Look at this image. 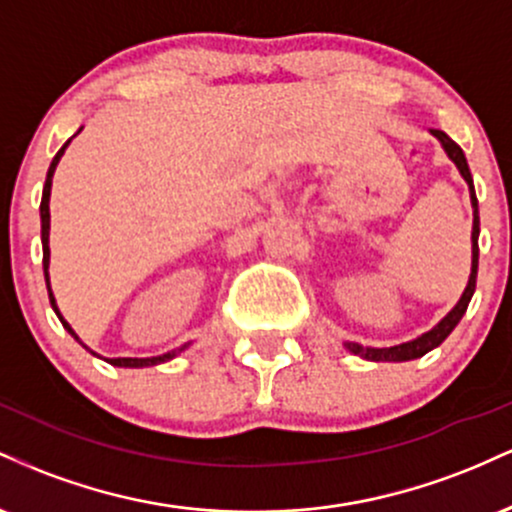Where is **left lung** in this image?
<instances>
[{
	"mask_svg": "<svg viewBox=\"0 0 512 512\" xmlns=\"http://www.w3.org/2000/svg\"><path fill=\"white\" fill-rule=\"evenodd\" d=\"M431 132H433V137H436L438 142L443 144L445 154L450 156V161L455 163L457 170H460V175L464 178V182H467V185H469V199H472V209H474L472 274H469L467 289H464L462 298H460V301H457L455 308H452L450 313L445 315L436 327H433V330H428L426 334H421V337L411 339V342L397 344V346H387V349H373V346H363V344H356V342H344V346L351 351V354L366 358V361H411V358H421L424 354H428V351H431V349H436V346H440V344L445 342V339H448V334L455 330L457 322H460L462 315L467 313V305H469V301H472L474 289H477V269H479V202H477V195H474L472 173H469L467 158H464V151L460 149V146L452 142L448 134L440 132V129H431Z\"/></svg>",
	"mask_w": 512,
	"mask_h": 512,
	"instance_id": "8db88e82",
	"label": "left lung"
}]
</instances>
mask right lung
Masks as SVG:
<instances>
[{"mask_svg":"<svg viewBox=\"0 0 512 512\" xmlns=\"http://www.w3.org/2000/svg\"><path fill=\"white\" fill-rule=\"evenodd\" d=\"M72 142V139H69ZM69 142L62 146L60 151H57V156L52 158L50 163V170H48V178H45V187H43V199H40V240H43V272H45V284H48V293H50V305L52 310H55L57 317H60V322L64 325V330H67L72 337L79 342L81 346H86L84 342H81L79 337H76V332L69 327V322L64 320L60 308H57L55 303V296H52V289H50V274H48V267H50V190H52V175H55V168L57 163H60V158L64 154V149H67ZM88 349V346H86ZM187 344H182L180 349L175 351H168V354H161V356H151V358H105V361L110 363V366H120V368H146V366H158V363H166L170 361V358H175L180 354V351H185ZM91 351V349H88ZM93 354V351H91Z\"/></svg>","mask_w":512,"mask_h":512,"instance_id":"add662e5","label":"right lung"}]
</instances>
